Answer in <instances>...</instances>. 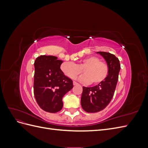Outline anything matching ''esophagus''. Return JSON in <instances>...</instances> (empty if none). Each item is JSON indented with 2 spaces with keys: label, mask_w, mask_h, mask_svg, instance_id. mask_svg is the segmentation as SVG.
I'll return each instance as SVG.
<instances>
[{
  "label": "esophagus",
  "mask_w": 148,
  "mask_h": 148,
  "mask_svg": "<svg viewBox=\"0 0 148 148\" xmlns=\"http://www.w3.org/2000/svg\"><path fill=\"white\" fill-rule=\"evenodd\" d=\"M73 84L74 86H76V85H78V84H79L78 83H77L76 82H73Z\"/></svg>",
  "instance_id": "obj_1"
}]
</instances>
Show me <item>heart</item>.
I'll list each match as a JSON object with an SVG mask.
<instances>
[{"label":"heart","instance_id":"heart-1","mask_svg":"<svg viewBox=\"0 0 148 148\" xmlns=\"http://www.w3.org/2000/svg\"><path fill=\"white\" fill-rule=\"evenodd\" d=\"M60 69L65 75L72 79L77 78L83 70L84 75L80 78V80L93 85L104 82L108 75L107 66L94 56L85 58L77 65L73 62H65L62 64Z\"/></svg>","mask_w":148,"mask_h":148}]
</instances>
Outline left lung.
Listing matches in <instances>:
<instances>
[{"mask_svg":"<svg viewBox=\"0 0 148 148\" xmlns=\"http://www.w3.org/2000/svg\"><path fill=\"white\" fill-rule=\"evenodd\" d=\"M103 57L108 66V75L101 83L93 87H83L81 104L83 109L95 113L104 109L114 96L120 70L118 58L109 52H97Z\"/></svg>","mask_w":148,"mask_h":148,"instance_id":"left-lung-1","label":"left lung"}]
</instances>
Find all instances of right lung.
I'll return each instance as SVG.
<instances>
[{
    "label": "right lung",
    "mask_w": 148,
    "mask_h": 148,
    "mask_svg": "<svg viewBox=\"0 0 148 148\" xmlns=\"http://www.w3.org/2000/svg\"><path fill=\"white\" fill-rule=\"evenodd\" d=\"M63 61L52 56H41L34 61V95L44 111L56 113L63 107L62 98L73 88V82L60 69Z\"/></svg>",
    "instance_id": "add662e5"
}]
</instances>
